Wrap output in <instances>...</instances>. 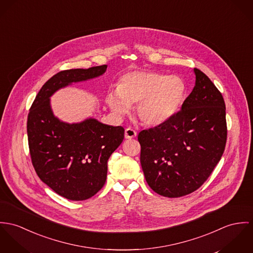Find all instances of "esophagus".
<instances>
[{
	"mask_svg": "<svg viewBox=\"0 0 253 253\" xmlns=\"http://www.w3.org/2000/svg\"><path fill=\"white\" fill-rule=\"evenodd\" d=\"M126 139H133L137 136V132L135 130H133L132 128H127L125 130V134H124Z\"/></svg>",
	"mask_w": 253,
	"mask_h": 253,
	"instance_id": "1",
	"label": "esophagus"
}]
</instances>
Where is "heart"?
<instances>
[{
	"mask_svg": "<svg viewBox=\"0 0 253 253\" xmlns=\"http://www.w3.org/2000/svg\"><path fill=\"white\" fill-rule=\"evenodd\" d=\"M186 94L183 80L177 76L153 71H131L122 75L115 90L106 94V104L112 113L121 117L137 104L140 121L158 126L169 120L181 108Z\"/></svg>",
	"mask_w": 253,
	"mask_h": 253,
	"instance_id": "obj_1",
	"label": "heart"
}]
</instances>
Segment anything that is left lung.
Returning <instances> with one entry per match:
<instances>
[{"instance_id": "8db88e82", "label": "left lung", "mask_w": 253, "mask_h": 253, "mask_svg": "<svg viewBox=\"0 0 253 253\" xmlns=\"http://www.w3.org/2000/svg\"><path fill=\"white\" fill-rule=\"evenodd\" d=\"M181 110L167 122L142 130L140 164L149 187L169 198L197 190L224 152L227 126L221 93L200 70Z\"/></svg>"}]
</instances>
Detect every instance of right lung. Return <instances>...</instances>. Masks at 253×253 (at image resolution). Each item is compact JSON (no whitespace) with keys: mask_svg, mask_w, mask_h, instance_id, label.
<instances>
[{"mask_svg":"<svg viewBox=\"0 0 253 253\" xmlns=\"http://www.w3.org/2000/svg\"><path fill=\"white\" fill-rule=\"evenodd\" d=\"M108 66L66 70L39 91L27 120L29 149L39 177L58 195L72 201L94 196L107 179L108 160L124 139V129L89 117L67 123L54 115L50 97L61 88L98 78Z\"/></svg>","mask_w":253,"mask_h":253,"instance_id":"1","label":"right lung"}]
</instances>
